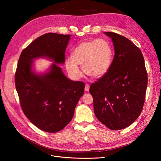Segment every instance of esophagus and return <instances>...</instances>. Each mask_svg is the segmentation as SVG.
<instances>
[{"label": "esophagus", "mask_w": 161, "mask_h": 161, "mask_svg": "<svg viewBox=\"0 0 161 161\" xmlns=\"http://www.w3.org/2000/svg\"><path fill=\"white\" fill-rule=\"evenodd\" d=\"M89 88H90L89 85L86 84V85H85V91L86 92H88V91H89Z\"/></svg>", "instance_id": "esophagus-1"}]
</instances>
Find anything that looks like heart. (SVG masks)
Listing matches in <instances>:
<instances>
[{
	"label": "heart",
	"instance_id": "b5f03b06",
	"mask_svg": "<svg viewBox=\"0 0 161 161\" xmlns=\"http://www.w3.org/2000/svg\"><path fill=\"white\" fill-rule=\"evenodd\" d=\"M112 60L109 43L103 39L85 41L79 43L65 60V67L74 79L81 77L79 66L85 74L92 79H99L109 70Z\"/></svg>",
	"mask_w": 161,
	"mask_h": 161
}]
</instances>
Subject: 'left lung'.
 Returning a JSON list of instances; mask_svg holds the SVG:
<instances>
[{"label": "left lung", "mask_w": 161, "mask_h": 161, "mask_svg": "<svg viewBox=\"0 0 161 161\" xmlns=\"http://www.w3.org/2000/svg\"><path fill=\"white\" fill-rule=\"evenodd\" d=\"M114 43L115 55L109 70L92 83L97 118L106 127L118 130L128 127L142 110L148 76L140 50L128 38L104 32Z\"/></svg>", "instance_id": "1"}]
</instances>
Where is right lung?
Returning <instances> with one entry per match:
<instances>
[{
  "instance_id": "obj_1",
  "label": "right lung",
  "mask_w": 161,
  "mask_h": 161,
  "mask_svg": "<svg viewBox=\"0 0 161 161\" xmlns=\"http://www.w3.org/2000/svg\"><path fill=\"white\" fill-rule=\"evenodd\" d=\"M70 36L46 33L22 51L18 62L14 79L23 113L33 125L47 132H58L70 122L84 94V82L68 79L58 66L64 64ZM37 58L54 63L46 72L37 73L33 67Z\"/></svg>"
}]
</instances>
